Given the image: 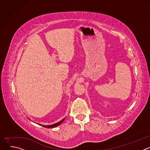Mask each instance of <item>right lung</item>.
I'll list each match as a JSON object with an SVG mask.
<instances>
[{"label":"right lung","mask_w":150,"mask_h":150,"mask_svg":"<svg viewBox=\"0 0 150 150\" xmlns=\"http://www.w3.org/2000/svg\"><path fill=\"white\" fill-rule=\"evenodd\" d=\"M65 118H64L61 121H60V122H57L56 123L51 125H40V124H38V125H41L42 126H43V127H45L46 128H53V127H56V126L60 125L64 121V120H65Z\"/></svg>","instance_id":"add662e5"}]
</instances>
